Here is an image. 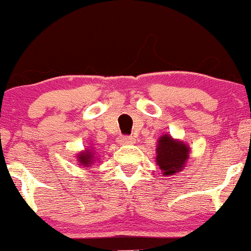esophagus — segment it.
Wrapping results in <instances>:
<instances>
[{
	"instance_id": "1",
	"label": "esophagus",
	"mask_w": 251,
	"mask_h": 251,
	"mask_svg": "<svg viewBox=\"0 0 251 251\" xmlns=\"http://www.w3.org/2000/svg\"><path fill=\"white\" fill-rule=\"evenodd\" d=\"M119 140H120V143H122V144H132L134 142L133 138L127 137V135H126V137H122Z\"/></svg>"
}]
</instances>
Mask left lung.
Instances as JSON below:
<instances>
[{
    "label": "left lung",
    "instance_id": "left-lung-1",
    "mask_svg": "<svg viewBox=\"0 0 251 251\" xmlns=\"http://www.w3.org/2000/svg\"><path fill=\"white\" fill-rule=\"evenodd\" d=\"M190 146L183 140L175 139L168 133L158 138L155 146V164L159 166L163 177L175 176L185 168L189 159Z\"/></svg>",
    "mask_w": 251,
    "mask_h": 251
}]
</instances>
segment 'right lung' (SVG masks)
I'll return each instance as SVG.
<instances>
[{"label": "right lung", "instance_id": "right-lung-1", "mask_svg": "<svg viewBox=\"0 0 251 251\" xmlns=\"http://www.w3.org/2000/svg\"><path fill=\"white\" fill-rule=\"evenodd\" d=\"M96 160L99 162L96 154V150L91 148V146L82 150V151H80L76 154V162L79 163L80 166H83V168H91V165H93L96 163Z\"/></svg>", "mask_w": 251, "mask_h": 251}]
</instances>
